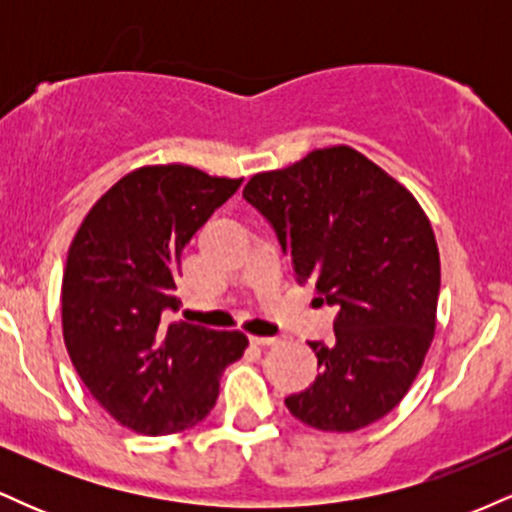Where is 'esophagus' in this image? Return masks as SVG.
<instances>
[{
    "label": "esophagus",
    "mask_w": 512,
    "mask_h": 512,
    "mask_svg": "<svg viewBox=\"0 0 512 512\" xmlns=\"http://www.w3.org/2000/svg\"><path fill=\"white\" fill-rule=\"evenodd\" d=\"M250 344H255V346H274V344H279V339H274V337H250Z\"/></svg>",
    "instance_id": "1"
}]
</instances>
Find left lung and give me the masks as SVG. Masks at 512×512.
<instances>
[{
    "label": "left lung",
    "instance_id": "8db88e82",
    "mask_svg": "<svg viewBox=\"0 0 512 512\" xmlns=\"http://www.w3.org/2000/svg\"><path fill=\"white\" fill-rule=\"evenodd\" d=\"M243 197L272 223L298 284H315L337 308L334 342H310L320 375L286 407L317 431L375 424L407 395L433 342L440 257L431 221L407 187L351 146L252 175Z\"/></svg>",
    "mask_w": 512,
    "mask_h": 512
}]
</instances>
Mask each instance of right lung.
<instances>
[{
    "label": "right lung",
    "mask_w": 512,
    "mask_h": 512,
    "mask_svg": "<svg viewBox=\"0 0 512 512\" xmlns=\"http://www.w3.org/2000/svg\"><path fill=\"white\" fill-rule=\"evenodd\" d=\"M238 180L192 166H144L93 204L67 255L62 332L76 373L117 424L144 436L197 426L214 409L243 332L166 322L182 248L236 195Z\"/></svg>",
    "instance_id": "1"
}]
</instances>
